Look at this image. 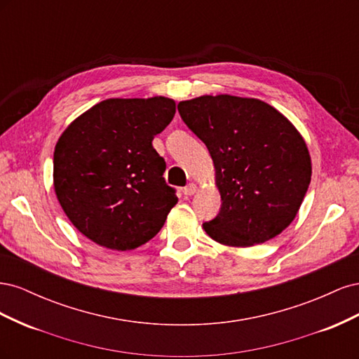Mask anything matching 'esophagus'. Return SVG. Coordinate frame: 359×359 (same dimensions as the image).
Here are the masks:
<instances>
[{
	"mask_svg": "<svg viewBox=\"0 0 359 359\" xmlns=\"http://www.w3.org/2000/svg\"><path fill=\"white\" fill-rule=\"evenodd\" d=\"M196 190H198V187H196V184H193V182H190V184H187L186 187H184V190H182V193L186 194V196H191V194H194L196 193Z\"/></svg>",
	"mask_w": 359,
	"mask_h": 359,
	"instance_id": "obj_1",
	"label": "esophagus"
}]
</instances>
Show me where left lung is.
Returning <instances> with one entry per match:
<instances>
[{
	"mask_svg": "<svg viewBox=\"0 0 359 359\" xmlns=\"http://www.w3.org/2000/svg\"><path fill=\"white\" fill-rule=\"evenodd\" d=\"M182 121L208 148L222 194L203 229L224 245L262 244L295 219L311 180L298 130L273 106L235 95L181 102Z\"/></svg>",
	"mask_w": 359,
	"mask_h": 359,
	"instance_id": "8db88e82",
	"label": "left lung"
}]
</instances>
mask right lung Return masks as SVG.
Listing matches in <instances>:
<instances>
[{
	"mask_svg": "<svg viewBox=\"0 0 359 359\" xmlns=\"http://www.w3.org/2000/svg\"><path fill=\"white\" fill-rule=\"evenodd\" d=\"M175 115L166 97L109 99L66 128L53 153V187L69 220L93 243L133 250L154 238L178 202L153 147Z\"/></svg>",
	"mask_w": 359,
	"mask_h": 359,
	"instance_id": "1",
	"label": "right lung"
}]
</instances>
